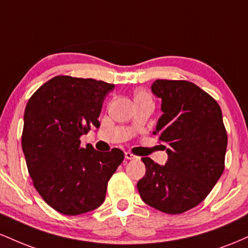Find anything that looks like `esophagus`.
<instances>
[{
  "label": "esophagus",
  "mask_w": 248,
  "mask_h": 248,
  "mask_svg": "<svg viewBox=\"0 0 248 248\" xmlns=\"http://www.w3.org/2000/svg\"><path fill=\"white\" fill-rule=\"evenodd\" d=\"M124 157H126L127 160H134V158H136V156L130 152H124Z\"/></svg>",
  "instance_id": "obj_1"
}]
</instances>
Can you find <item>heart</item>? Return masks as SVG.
Returning <instances> with one entry per match:
<instances>
[{
	"instance_id": "1",
	"label": "heart",
	"mask_w": 248,
	"mask_h": 248,
	"mask_svg": "<svg viewBox=\"0 0 248 248\" xmlns=\"http://www.w3.org/2000/svg\"><path fill=\"white\" fill-rule=\"evenodd\" d=\"M143 98H150V95L148 94L147 92H144V91H138V92L135 93V95H134V99H135V100H139V99H143Z\"/></svg>"
}]
</instances>
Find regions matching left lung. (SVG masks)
I'll list each match as a JSON object with an SVG mask.
<instances>
[{"mask_svg":"<svg viewBox=\"0 0 248 248\" xmlns=\"http://www.w3.org/2000/svg\"><path fill=\"white\" fill-rule=\"evenodd\" d=\"M152 91L162 99L154 134L169 146L168 161L162 167L142 157L146 175L138 190L149 206L179 215L201 204L220 178L227 133L218 102L193 82L157 79Z\"/></svg>","mask_w":248,"mask_h":248,"instance_id":"1","label":"left lung"}]
</instances>
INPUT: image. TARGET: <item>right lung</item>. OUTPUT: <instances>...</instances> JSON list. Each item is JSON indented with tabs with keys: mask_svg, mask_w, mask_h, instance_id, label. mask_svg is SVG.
Returning a JSON list of instances; mask_svg holds the SVG:
<instances>
[{
	"mask_svg": "<svg viewBox=\"0 0 248 248\" xmlns=\"http://www.w3.org/2000/svg\"><path fill=\"white\" fill-rule=\"evenodd\" d=\"M114 85L57 76L31 95L22 133L28 171L45 203L66 216L92 211L104 203L107 184L124 161L121 149L101 153L80 136L99 128L102 102Z\"/></svg>",
	"mask_w": 248,
	"mask_h": 248,
	"instance_id": "add662e5",
	"label": "right lung"
}]
</instances>
